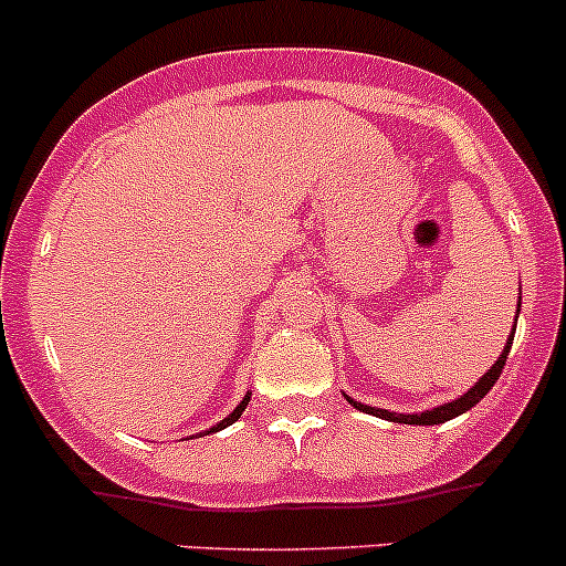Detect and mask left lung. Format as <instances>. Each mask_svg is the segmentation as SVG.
I'll return each instance as SVG.
<instances>
[{
    "label": "left lung",
    "mask_w": 566,
    "mask_h": 566,
    "mask_svg": "<svg viewBox=\"0 0 566 566\" xmlns=\"http://www.w3.org/2000/svg\"><path fill=\"white\" fill-rule=\"evenodd\" d=\"M517 312H520V304H517ZM514 328H517V323H514ZM514 328H512V337H509L506 348H503V354L497 356L495 365L490 367V370L484 373V378H479L475 381V387H470L468 392L462 395V398L451 400V403H442L437 406V409L431 411H420V415H395V411H387V409H373V406H365V403H356V400H350V403L356 406L359 411H367V415H376V417H384V420H392V422H409V426H437V422H446L451 420V417H459L464 415L468 409H473L475 403H479L481 398H484L486 392H490L492 387H495L497 376L503 373V365H506L509 359V350H512V339H514Z\"/></svg>",
    "instance_id": "1"
}]
</instances>
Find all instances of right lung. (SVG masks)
I'll list each match as a JSON object with an SVG mask.
<instances>
[{
	"label": "right lung",
	"instance_id": "obj_1",
	"mask_svg": "<svg viewBox=\"0 0 566 566\" xmlns=\"http://www.w3.org/2000/svg\"><path fill=\"white\" fill-rule=\"evenodd\" d=\"M245 406H249V395H245V398H243V400H240V406H238V409H234V411H232V415H229V417H223V420H221V422H218V426H212V429H210V431H221V429H227V426H232V422H234V420H238V417H240V415H243V409H245Z\"/></svg>",
	"mask_w": 566,
	"mask_h": 566
}]
</instances>
